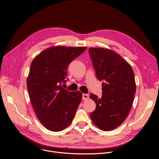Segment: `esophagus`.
Masks as SVG:
<instances>
[{"mask_svg":"<svg viewBox=\"0 0 159 159\" xmlns=\"http://www.w3.org/2000/svg\"><path fill=\"white\" fill-rule=\"evenodd\" d=\"M89 99V95L88 94H84L83 93L82 95V99L83 101H87Z\"/></svg>","mask_w":159,"mask_h":159,"instance_id":"obj_1","label":"esophagus"}]
</instances>
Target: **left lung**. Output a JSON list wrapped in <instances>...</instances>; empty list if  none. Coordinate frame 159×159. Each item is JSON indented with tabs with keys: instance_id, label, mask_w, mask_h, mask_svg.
<instances>
[{
	"instance_id": "left-lung-1",
	"label": "left lung",
	"mask_w": 159,
	"mask_h": 159,
	"mask_svg": "<svg viewBox=\"0 0 159 159\" xmlns=\"http://www.w3.org/2000/svg\"><path fill=\"white\" fill-rule=\"evenodd\" d=\"M89 54L97 79L103 81L101 98L90 95L96 104L90 116L101 130H111L123 123L132 108L136 90L134 72L127 61L113 50L90 48Z\"/></svg>"
}]
</instances>
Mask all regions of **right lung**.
Wrapping results in <instances>:
<instances>
[{"label":"right lung","instance_id":"1","mask_svg":"<svg viewBox=\"0 0 159 159\" xmlns=\"http://www.w3.org/2000/svg\"><path fill=\"white\" fill-rule=\"evenodd\" d=\"M86 49L53 46L32 60L27 81L29 95L36 116L49 130H64L75 116L82 93L69 92L62 84L67 82L68 65Z\"/></svg>","mask_w":159,"mask_h":159}]
</instances>
